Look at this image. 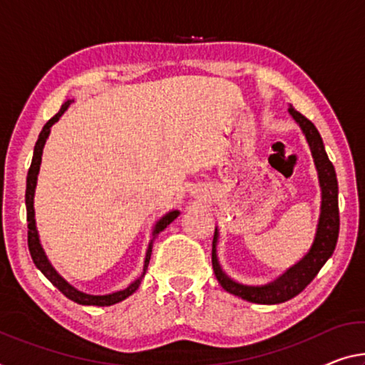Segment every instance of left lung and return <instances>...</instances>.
<instances>
[{"label": "left lung", "instance_id": "8db88e82", "mask_svg": "<svg viewBox=\"0 0 365 365\" xmlns=\"http://www.w3.org/2000/svg\"><path fill=\"white\" fill-rule=\"evenodd\" d=\"M290 115L297 120L304 130L305 137L310 145L313 160H315L319 186H322V215H319V223L317 230L315 243H313L310 253H308L299 264L290 267L284 276H280L274 282L262 285V287H250V285H241L227 277L218 266L215 245H217V228L214 235V243H212V267H214L215 277L218 284L222 285L227 292L238 295L243 300L253 302V304H264L274 305L282 304L294 299L299 295L308 284L315 279L319 269L323 267L328 257L333 255L338 243L339 235V207H338V179H336V171L331 161H329L322 135L313 125L312 120H308L304 114L294 108H289Z\"/></svg>", "mask_w": 365, "mask_h": 365}]
</instances>
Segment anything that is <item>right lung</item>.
Returning <instances> with one entry per match:
<instances>
[{"label": "right lung", "instance_id": "right-lung-1", "mask_svg": "<svg viewBox=\"0 0 365 365\" xmlns=\"http://www.w3.org/2000/svg\"><path fill=\"white\" fill-rule=\"evenodd\" d=\"M70 103H71V101H66V103L61 106L57 114H55L52 119H50L47 124L43 125L41 135H38V138H37L36 147H34V156H32V163H31V168H29V173H27V186H26L27 246H29V253H31L34 264L37 266L38 271H41L43 276H46L50 280V282H52L55 287H57L60 292L66 297V299L76 302V304H80V305H98V307L114 305V304H117V302H122L124 299H127L128 295H132L138 289V285H140V282H142L145 272H147V269H148V262H150V256H151V243L148 246L147 257H145V266H143L142 276H140L135 280V282L128 285L125 290H119V292H114V294H109V295H88V294L80 292V290H76L75 287H71V285L66 282V280L61 277L57 271H55L52 264H50L46 253H43V250L41 246V241H38V235H37V230H36V220H34V190H36L37 175H38V170H41L43 145H46V140H47L48 133H50V127H52L55 122H57L60 117L63 115V112L68 109ZM178 215H179V212L173 210V212H170V214H166L163 218H161V220L156 223V227H155V232H153L155 237H158V235L163 232V230L168 225H170V223L175 220Z\"/></svg>", "mask_w": 365, "mask_h": 365}]
</instances>
